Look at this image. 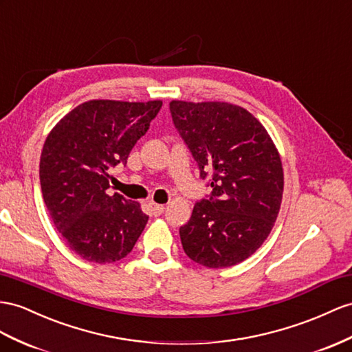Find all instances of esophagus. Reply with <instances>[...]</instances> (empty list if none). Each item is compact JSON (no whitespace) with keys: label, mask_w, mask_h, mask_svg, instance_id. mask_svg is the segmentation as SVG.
Instances as JSON below:
<instances>
[{"label":"esophagus","mask_w":352,"mask_h":352,"mask_svg":"<svg viewBox=\"0 0 352 352\" xmlns=\"http://www.w3.org/2000/svg\"><path fill=\"white\" fill-rule=\"evenodd\" d=\"M148 208H150V212H151V215H155V217H159V215H160L162 212H164L165 206H164V205H160V204L150 202V204H148Z\"/></svg>","instance_id":"34e87169"}]
</instances>
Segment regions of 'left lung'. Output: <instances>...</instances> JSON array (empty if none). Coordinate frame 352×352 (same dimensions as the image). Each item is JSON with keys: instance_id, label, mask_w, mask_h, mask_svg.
Masks as SVG:
<instances>
[{"instance_id": "obj_1", "label": "left lung", "mask_w": 352, "mask_h": 352, "mask_svg": "<svg viewBox=\"0 0 352 352\" xmlns=\"http://www.w3.org/2000/svg\"><path fill=\"white\" fill-rule=\"evenodd\" d=\"M175 128L210 175L211 197L179 228L184 253L205 267H230L262 247L284 192L278 148L256 117L230 102L170 101Z\"/></svg>"}]
</instances>
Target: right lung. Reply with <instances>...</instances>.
I'll return each mask as SVG.
<instances>
[{"instance_id": "right-lung-1", "label": "right lung", "mask_w": 352, "mask_h": 352, "mask_svg": "<svg viewBox=\"0 0 352 352\" xmlns=\"http://www.w3.org/2000/svg\"><path fill=\"white\" fill-rule=\"evenodd\" d=\"M162 101L92 99L77 105L44 141L40 183L44 204L67 245L87 262L128 256L148 217L138 202L108 195V169L126 164Z\"/></svg>"}]
</instances>
